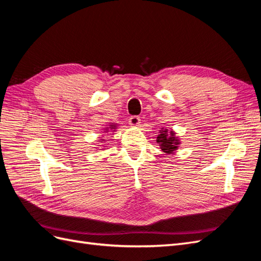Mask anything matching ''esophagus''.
<instances>
[{"mask_svg":"<svg viewBox=\"0 0 261 261\" xmlns=\"http://www.w3.org/2000/svg\"><path fill=\"white\" fill-rule=\"evenodd\" d=\"M129 125L132 127H138L140 125V118L138 116H132L129 118Z\"/></svg>","mask_w":261,"mask_h":261,"instance_id":"1","label":"esophagus"}]
</instances>
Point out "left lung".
I'll use <instances>...</instances> for the list:
<instances>
[{
	"label": "left lung",
	"mask_w": 261,
	"mask_h": 261,
	"mask_svg": "<svg viewBox=\"0 0 261 261\" xmlns=\"http://www.w3.org/2000/svg\"><path fill=\"white\" fill-rule=\"evenodd\" d=\"M156 143L159 144L163 152L173 155L178 149L180 140L176 136V133L174 130L162 127L159 130V135L156 137Z\"/></svg>",
	"instance_id": "obj_1"
}]
</instances>
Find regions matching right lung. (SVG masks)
I'll return each instance as SVG.
<instances>
[{
  "label": "right lung",
  "mask_w": 261,
  "mask_h": 261,
  "mask_svg": "<svg viewBox=\"0 0 261 261\" xmlns=\"http://www.w3.org/2000/svg\"><path fill=\"white\" fill-rule=\"evenodd\" d=\"M116 128H117V124H116V123H110V124L108 125V127H105V133H108V132H109V129H111V130H113V132H115V129H116ZM99 141H106V140H105V138H102V137H101V139H100ZM94 148H96V147H94ZM101 148H102L101 150L106 149V147H105V146H102Z\"/></svg>",
  "instance_id": "right-lung-1"
}]
</instances>
